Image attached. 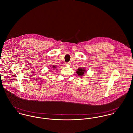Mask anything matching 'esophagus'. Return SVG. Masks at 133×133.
Masks as SVG:
<instances>
[{"label": "esophagus", "mask_w": 133, "mask_h": 133, "mask_svg": "<svg viewBox=\"0 0 133 133\" xmlns=\"http://www.w3.org/2000/svg\"><path fill=\"white\" fill-rule=\"evenodd\" d=\"M71 63L70 62H69L65 63V65H71Z\"/></svg>", "instance_id": "esophagus-1"}]
</instances>
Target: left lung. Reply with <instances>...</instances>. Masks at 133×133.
<instances>
[{"instance_id":"1","label":"left lung","mask_w":133,"mask_h":133,"mask_svg":"<svg viewBox=\"0 0 133 133\" xmlns=\"http://www.w3.org/2000/svg\"><path fill=\"white\" fill-rule=\"evenodd\" d=\"M85 69L84 68H79L77 69V74L80 76H83V75H84V72H85Z\"/></svg>"}]
</instances>
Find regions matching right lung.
Listing matches in <instances>:
<instances>
[{
	"mask_svg": "<svg viewBox=\"0 0 133 133\" xmlns=\"http://www.w3.org/2000/svg\"><path fill=\"white\" fill-rule=\"evenodd\" d=\"M53 69H55L56 68V67H55V66H54V65H53Z\"/></svg>",
	"mask_w": 133,
	"mask_h": 133,
	"instance_id": "right-lung-1",
	"label": "right lung"
}]
</instances>
